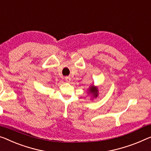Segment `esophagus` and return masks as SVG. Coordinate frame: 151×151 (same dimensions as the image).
<instances>
[{"label": "esophagus", "mask_w": 151, "mask_h": 151, "mask_svg": "<svg viewBox=\"0 0 151 151\" xmlns=\"http://www.w3.org/2000/svg\"><path fill=\"white\" fill-rule=\"evenodd\" d=\"M65 80H66V82H70V81H71V78L69 77V76H67V77H65Z\"/></svg>", "instance_id": "1"}]
</instances>
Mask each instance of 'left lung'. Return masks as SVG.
Returning <instances> with one entry per match:
<instances>
[{
    "mask_svg": "<svg viewBox=\"0 0 151 151\" xmlns=\"http://www.w3.org/2000/svg\"><path fill=\"white\" fill-rule=\"evenodd\" d=\"M88 91H89L88 93L91 94L94 98H96V97L98 96L99 90H98V88H97L96 86H91L89 88Z\"/></svg>",
    "mask_w": 151,
    "mask_h": 151,
    "instance_id": "8db88e82",
    "label": "left lung"
}]
</instances>
